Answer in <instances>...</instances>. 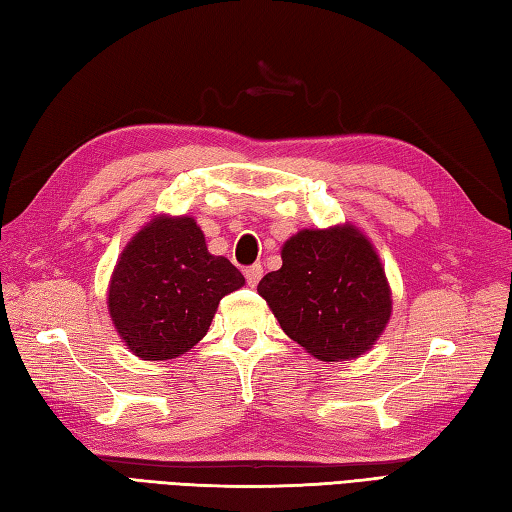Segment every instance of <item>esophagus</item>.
<instances>
[{"label":"esophagus","instance_id":"obj_1","mask_svg":"<svg viewBox=\"0 0 512 512\" xmlns=\"http://www.w3.org/2000/svg\"><path fill=\"white\" fill-rule=\"evenodd\" d=\"M245 278H247V285H249V287H256L258 280L263 278V265H260V263L249 265V267L245 269Z\"/></svg>","mask_w":512,"mask_h":512}]
</instances>
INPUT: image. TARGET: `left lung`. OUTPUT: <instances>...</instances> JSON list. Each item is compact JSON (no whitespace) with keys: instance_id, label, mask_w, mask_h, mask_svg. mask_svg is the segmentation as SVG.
Masks as SVG:
<instances>
[{"instance_id":"obj_1","label":"left lung","mask_w":512,"mask_h":512,"mask_svg":"<svg viewBox=\"0 0 512 512\" xmlns=\"http://www.w3.org/2000/svg\"><path fill=\"white\" fill-rule=\"evenodd\" d=\"M280 327L325 362L358 358L391 316L378 254L358 229H302L283 247V267L258 283Z\"/></svg>"}]
</instances>
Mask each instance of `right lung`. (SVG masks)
Instances as JSON below:
<instances>
[{
  "mask_svg": "<svg viewBox=\"0 0 512 512\" xmlns=\"http://www.w3.org/2000/svg\"><path fill=\"white\" fill-rule=\"evenodd\" d=\"M243 285L227 258L207 252L194 218L159 216L123 249L108 309L134 356L170 360L205 336L218 302Z\"/></svg>",
  "mask_w": 512,
  "mask_h": 512,
  "instance_id": "add662e5",
  "label": "right lung"
}]
</instances>
